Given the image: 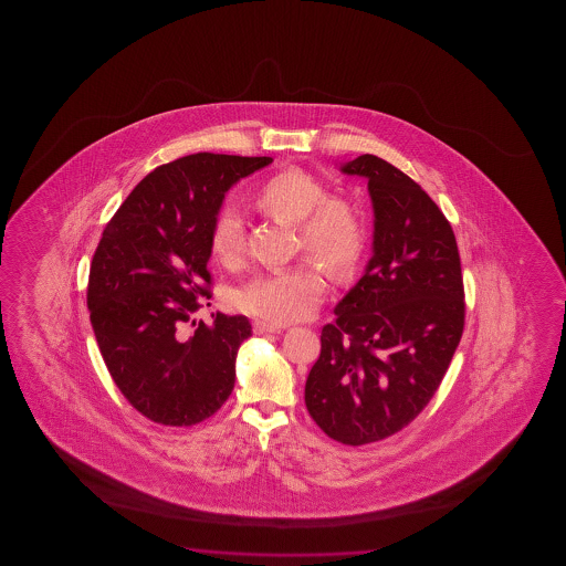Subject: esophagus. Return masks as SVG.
I'll return each instance as SVG.
<instances>
[{"label": "esophagus", "instance_id": "1", "mask_svg": "<svg viewBox=\"0 0 566 566\" xmlns=\"http://www.w3.org/2000/svg\"><path fill=\"white\" fill-rule=\"evenodd\" d=\"M280 331H282V326L269 325V323H263V321H255L253 323V333L255 334L280 333Z\"/></svg>", "mask_w": 566, "mask_h": 566}]
</instances>
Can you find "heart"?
<instances>
[{"mask_svg":"<svg viewBox=\"0 0 566 566\" xmlns=\"http://www.w3.org/2000/svg\"><path fill=\"white\" fill-rule=\"evenodd\" d=\"M251 205L264 217L295 224L297 245L325 264L334 276H348L364 256L367 228L356 205L326 195L313 174L287 168L256 187ZM210 253L226 269L240 266L245 255V232L235 212L222 210L210 226ZM326 280L315 263L290 271L259 274L232 295L235 310L269 325H287L310 317L325 294Z\"/></svg>","mask_w":566,"mask_h":566,"instance_id":"1","label":"heart"}]
</instances>
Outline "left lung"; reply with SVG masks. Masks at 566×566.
I'll use <instances>...</instances> for the list:
<instances>
[{
	"instance_id": "left-lung-1",
	"label": "left lung",
	"mask_w": 566,
	"mask_h": 566,
	"mask_svg": "<svg viewBox=\"0 0 566 566\" xmlns=\"http://www.w3.org/2000/svg\"><path fill=\"white\" fill-rule=\"evenodd\" d=\"M342 171L369 179L375 253L321 331L305 406L359 447L410 426L441 387L464 333V280L452 226L419 184L375 155Z\"/></svg>"
}]
</instances>
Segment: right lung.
I'll return each mask as SVG.
<instances>
[{
	"mask_svg": "<svg viewBox=\"0 0 566 566\" xmlns=\"http://www.w3.org/2000/svg\"><path fill=\"white\" fill-rule=\"evenodd\" d=\"M271 156L197 153L140 179L102 232L86 305L104 364L135 410L201 423L230 398L248 317L195 321L210 300V226L224 193Z\"/></svg>",
	"mask_w": 566,
	"mask_h": 566,
	"instance_id": "obj_1",
	"label": "right lung"
}]
</instances>
